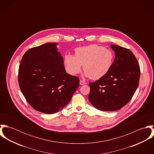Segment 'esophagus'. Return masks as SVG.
I'll return each instance as SVG.
<instances>
[{"label":"esophagus","instance_id":"34e87169","mask_svg":"<svg viewBox=\"0 0 154 154\" xmlns=\"http://www.w3.org/2000/svg\"><path fill=\"white\" fill-rule=\"evenodd\" d=\"M86 84V82L84 81H82V80H80V85H84Z\"/></svg>","mask_w":154,"mask_h":154}]
</instances>
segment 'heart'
I'll use <instances>...</instances> for the list:
<instances>
[{"mask_svg":"<svg viewBox=\"0 0 154 154\" xmlns=\"http://www.w3.org/2000/svg\"><path fill=\"white\" fill-rule=\"evenodd\" d=\"M75 54H67L64 60L67 72L72 75L79 73L83 65L85 75L97 80L104 76L113 65V52L97 44L78 47Z\"/></svg>","mask_w":154,"mask_h":154,"instance_id":"b5f03b06","label":"heart"}]
</instances>
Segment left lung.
Instances as JSON below:
<instances>
[{
	"label": "left lung",
	"instance_id": "8db88e82",
	"mask_svg": "<svg viewBox=\"0 0 154 154\" xmlns=\"http://www.w3.org/2000/svg\"><path fill=\"white\" fill-rule=\"evenodd\" d=\"M111 47L116 57L110 71L89 84V102L97 109L106 111L119 110L131 101L140 73L137 60L130 50L113 44Z\"/></svg>",
	"mask_w": 154,
	"mask_h": 154
}]
</instances>
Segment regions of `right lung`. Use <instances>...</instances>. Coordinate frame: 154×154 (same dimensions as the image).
Instances as JSON below:
<instances>
[{
  "label": "right lung",
  "instance_id": "add662e5",
  "mask_svg": "<svg viewBox=\"0 0 154 154\" xmlns=\"http://www.w3.org/2000/svg\"><path fill=\"white\" fill-rule=\"evenodd\" d=\"M57 43H46L29 49L18 70L20 88L34 110L53 114L70 101L79 85L77 76L67 73Z\"/></svg>",
  "mask_w": 154,
  "mask_h": 154
}]
</instances>
